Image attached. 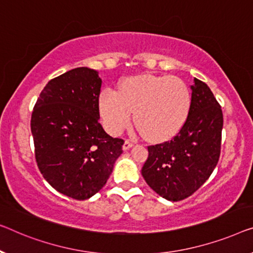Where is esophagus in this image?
Returning <instances> with one entry per match:
<instances>
[{
    "mask_svg": "<svg viewBox=\"0 0 253 253\" xmlns=\"http://www.w3.org/2000/svg\"><path fill=\"white\" fill-rule=\"evenodd\" d=\"M134 145V141H131V139H126L125 141V143H124V145H123V148H124V150H128L129 148H131V146Z\"/></svg>",
    "mask_w": 253,
    "mask_h": 253,
    "instance_id": "34e87169",
    "label": "esophagus"
}]
</instances>
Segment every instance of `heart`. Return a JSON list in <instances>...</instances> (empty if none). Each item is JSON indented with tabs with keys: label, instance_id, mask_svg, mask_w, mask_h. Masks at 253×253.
I'll list each match as a JSON object with an SVG mask.
<instances>
[{
	"label": "heart",
	"instance_id": "1",
	"mask_svg": "<svg viewBox=\"0 0 253 253\" xmlns=\"http://www.w3.org/2000/svg\"><path fill=\"white\" fill-rule=\"evenodd\" d=\"M190 108L188 86L170 76L129 78L119 92L108 88L100 96L101 116L111 134L122 133L135 111V123L150 139L172 136L185 123Z\"/></svg>",
	"mask_w": 253,
	"mask_h": 253
}]
</instances>
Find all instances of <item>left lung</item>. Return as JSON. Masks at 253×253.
<instances>
[{
  "mask_svg": "<svg viewBox=\"0 0 253 253\" xmlns=\"http://www.w3.org/2000/svg\"><path fill=\"white\" fill-rule=\"evenodd\" d=\"M188 116L174 137L149 145L142 175L169 201L191 197L201 187L220 156L223 111L206 83L194 78Z\"/></svg>",
  "mask_w": 253,
  "mask_h": 253,
  "instance_id": "8db88e82",
  "label": "left lung"
}]
</instances>
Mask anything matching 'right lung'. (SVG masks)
<instances>
[{
  "mask_svg": "<svg viewBox=\"0 0 253 253\" xmlns=\"http://www.w3.org/2000/svg\"><path fill=\"white\" fill-rule=\"evenodd\" d=\"M101 86L97 71L75 68L47 83L32 112L37 167L75 200L97 193L123 153L124 139L108 135L99 122Z\"/></svg>",
  "mask_w": 253,
  "mask_h": 253,
  "instance_id": "obj_1",
  "label": "right lung"
}]
</instances>
